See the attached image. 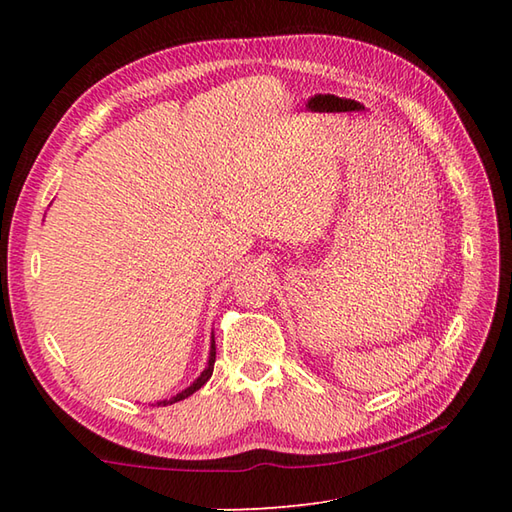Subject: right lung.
I'll return each mask as SVG.
<instances>
[{"instance_id": "right-lung-1", "label": "right lung", "mask_w": 512, "mask_h": 512, "mask_svg": "<svg viewBox=\"0 0 512 512\" xmlns=\"http://www.w3.org/2000/svg\"><path fill=\"white\" fill-rule=\"evenodd\" d=\"M213 365H215V336H211V350H209V361H206V367H204V372L193 380V383L187 387V389H182L180 394H176V396H171L169 400H158L156 405H162V407H167V405H173V402H178V400H184V398H189L193 391H198L206 380L211 378V374H213Z\"/></svg>"}]
</instances>
